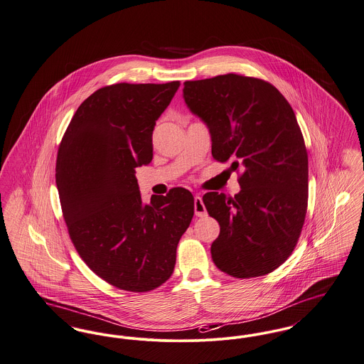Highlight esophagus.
<instances>
[{"label": "esophagus", "mask_w": 364, "mask_h": 364, "mask_svg": "<svg viewBox=\"0 0 364 364\" xmlns=\"http://www.w3.org/2000/svg\"><path fill=\"white\" fill-rule=\"evenodd\" d=\"M194 214L197 217H207V210L204 207V203L200 194L194 196Z\"/></svg>", "instance_id": "obj_1"}]
</instances>
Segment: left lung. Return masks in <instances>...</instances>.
Returning <instances> with one entry per match:
<instances>
[{
    "label": "left lung",
    "mask_w": 364,
    "mask_h": 364,
    "mask_svg": "<svg viewBox=\"0 0 364 364\" xmlns=\"http://www.w3.org/2000/svg\"><path fill=\"white\" fill-rule=\"evenodd\" d=\"M183 99L211 135L215 160L242 168L235 197L203 196L218 220L214 264L237 279L280 267L299 239L308 207V153L295 113L279 90L239 74L185 81Z\"/></svg>",
    "instance_id": "obj_1"
}]
</instances>
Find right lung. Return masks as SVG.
Here are the masks:
<instances>
[{"label":"right lung","instance_id":"obj_1","mask_svg":"<svg viewBox=\"0 0 364 364\" xmlns=\"http://www.w3.org/2000/svg\"><path fill=\"white\" fill-rule=\"evenodd\" d=\"M181 82H120L87 97L58 150L56 186L82 261L120 290L146 292L173 272L176 247L194 214L188 189L142 201L135 168L153 159L156 122Z\"/></svg>","mask_w":364,"mask_h":364}]
</instances>
